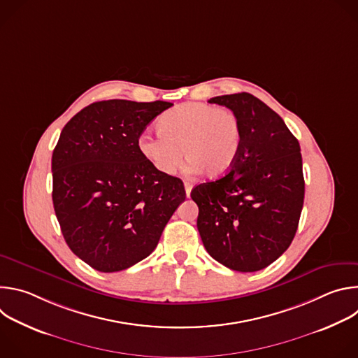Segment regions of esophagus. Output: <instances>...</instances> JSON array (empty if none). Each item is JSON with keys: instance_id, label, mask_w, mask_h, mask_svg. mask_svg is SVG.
<instances>
[{"instance_id": "34e87169", "label": "esophagus", "mask_w": 358, "mask_h": 358, "mask_svg": "<svg viewBox=\"0 0 358 358\" xmlns=\"http://www.w3.org/2000/svg\"><path fill=\"white\" fill-rule=\"evenodd\" d=\"M184 187H185V194L187 196L191 195V189H192V184L191 182H184Z\"/></svg>"}]
</instances>
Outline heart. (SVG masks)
I'll list each match as a JSON object with an SVG mask.
<instances>
[{"instance_id": "b5f03b06", "label": "heart", "mask_w": 358, "mask_h": 358, "mask_svg": "<svg viewBox=\"0 0 358 358\" xmlns=\"http://www.w3.org/2000/svg\"><path fill=\"white\" fill-rule=\"evenodd\" d=\"M159 134L138 136L140 155L163 176H173L185 157L192 173L218 178L236 162L242 143L238 115L228 108L207 103H182L157 120ZM185 156H182V152Z\"/></svg>"}]
</instances>
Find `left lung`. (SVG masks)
<instances>
[{"label": "left lung", "instance_id": "obj_1", "mask_svg": "<svg viewBox=\"0 0 358 358\" xmlns=\"http://www.w3.org/2000/svg\"><path fill=\"white\" fill-rule=\"evenodd\" d=\"M234 110L242 143L232 169L192 188L203 246L224 266L257 272L292 243L304 198L300 145L282 117L250 93L208 100Z\"/></svg>", "mask_w": 358, "mask_h": 358}]
</instances>
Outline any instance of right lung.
Returning a JSON list of instances; mask_svg holds the SVG:
<instances>
[{"mask_svg":"<svg viewBox=\"0 0 358 358\" xmlns=\"http://www.w3.org/2000/svg\"><path fill=\"white\" fill-rule=\"evenodd\" d=\"M173 103L96 101L64 127L52 155V201L71 250L99 272L124 271L156 249L185 199L184 184L140 155L147 124Z\"/></svg>","mask_w":358,"mask_h":358,"instance_id":"add662e5","label":"right lung"}]
</instances>
